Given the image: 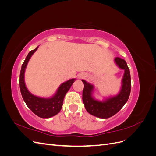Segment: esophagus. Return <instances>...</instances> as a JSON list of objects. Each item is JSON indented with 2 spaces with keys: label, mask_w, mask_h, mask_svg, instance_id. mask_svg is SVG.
<instances>
[{
  "label": "esophagus",
  "mask_w": 156,
  "mask_h": 156,
  "mask_svg": "<svg viewBox=\"0 0 156 156\" xmlns=\"http://www.w3.org/2000/svg\"><path fill=\"white\" fill-rule=\"evenodd\" d=\"M83 77V75H81V77Z\"/></svg>",
  "instance_id": "obj_1"
}]
</instances>
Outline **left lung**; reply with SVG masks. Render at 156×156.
Wrapping results in <instances>:
<instances>
[{
    "instance_id": "obj_1",
    "label": "left lung",
    "mask_w": 156,
    "mask_h": 156,
    "mask_svg": "<svg viewBox=\"0 0 156 156\" xmlns=\"http://www.w3.org/2000/svg\"><path fill=\"white\" fill-rule=\"evenodd\" d=\"M115 60L120 68L125 71L122 90L118 96L108 99L104 102L98 101L94 100L91 96L93 86L82 80L84 83L83 101L86 110L92 115L101 119H108L116 114L128 100L131 92V75L126 62L120 57H116Z\"/></svg>"
}]
</instances>
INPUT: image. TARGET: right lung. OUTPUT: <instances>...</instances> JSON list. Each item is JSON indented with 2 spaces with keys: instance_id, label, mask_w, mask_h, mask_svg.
Masks as SVG:
<instances>
[{
  "instance_id": "1",
  "label": "right lung",
  "mask_w": 156,
  "mask_h": 156,
  "mask_svg": "<svg viewBox=\"0 0 156 156\" xmlns=\"http://www.w3.org/2000/svg\"><path fill=\"white\" fill-rule=\"evenodd\" d=\"M37 48L38 47L29 52L24 62L22 64L20 77V90L23 100H24L28 107L37 116L44 118V119H48V118L57 115L60 112L63 105V101L66 94L68 92L69 88L72 85V84L75 81V79H70L69 81L62 83L60 86L55 95L49 99L36 97L30 94L25 87L24 74L28 62H29L32 54L37 50Z\"/></svg>"
}]
</instances>
